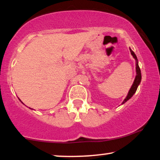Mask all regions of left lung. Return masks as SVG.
<instances>
[{"instance_id": "left-lung-1", "label": "left lung", "mask_w": 160, "mask_h": 160, "mask_svg": "<svg viewBox=\"0 0 160 160\" xmlns=\"http://www.w3.org/2000/svg\"><path fill=\"white\" fill-rule=\"evenodd\" d=\"M130 52H131V54H132V56L133 57V58L137 60V63H136V71H137V75H136L134 82H133L132 86V88H131V89L129 90V92H128L127 96H126V98L124 99V101H123V103H124L125 102L127 101L128 100H129L133 96V95L135 93L136 91H137V88H138V86H139V83H140V82H141V80H142L141 70H140L139 65H138L137 57V56H136V54H134V52H133L131 49H130Z\"/></svg>"}]
</instances>
